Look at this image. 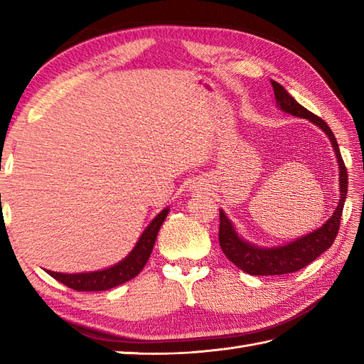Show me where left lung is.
Masks as SVG:
<instances>
[{"mask_svg":"<svg viewBox=\"0 0 364 364\" xmlns=\"http://www.w3.org/2000/svg\"><path fill=\"white\" fill-rule=\"evenodd\" d=\"M270 82H272L274 87L277 106L280 107L283 112L296 115V117L300 119H308L328 136L339 166V192H341V194H339V203L336 206V210L321 228L314 230L305 236L294 239L292 242L278 247H258L244 241V239L236 233L233 223L227 218L225 213L220 210V249L233 264H236L239 269L250 275L291 274L313 262L321 253L326 252L328 247L333 244L339 230V223H341L343 219L341 215L347 196V168L341 158V151H339L333 131L330 129V127L321 117L308 111L306 107L299 105L282 84H278L275 81Z\"/></svg>","mask_w":364,"mask_h":364,"instance_id":"8db88e82","label":"left lung"}]
</instances>
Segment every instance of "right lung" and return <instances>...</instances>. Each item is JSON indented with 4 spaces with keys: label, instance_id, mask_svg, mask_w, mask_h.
Instances as JSON below:
<instances>
[{
    "label": "right lung",
    "instance_id": "add662e5",
    "mask_svg": "<svg viewBox=\"0 0 364 364\" xmlns=\"http://www.w3.org/2000/svg\"><path fill=\"white\" fill-rule=\"evenodd\" d=\"M168 214V208H164L156 218H154L150 225L144 230L142 236L139 237L134 249L129 252L127 258H123L117 264L107 267L103 270H95V272H82V274H60L46 270L53 278L58 282L68 286L75 291H107L115 286L127 283L141 272L144 266L149 261L154 241H156L158 231L166 220Z\"/></svg>",
    "mask_w": 364,
    "mask_h": 364
}]
</instances>
